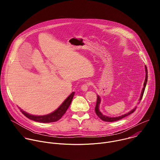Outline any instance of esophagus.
Returning a JSON list of instances; mask_svg holds the SVG:
<instances>
[{
	"mask_svg": "<svg viewBox=\"0 0 160 160\" xmlns=\"http://www.w3.org/2000/svg\"><path fill=\"white\" fill-rule=\"evenodd\" d=\"M89 86V83H85L83 85H82L81 87V90H83V91H87L88 90V87Z\"/></svg>",
	"mask_w": 160,
	"mask_h": 160,
	"instance_id": "obj_1",
	"label": "esophagus"
}]
</instances>
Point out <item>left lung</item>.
<instances>
[{
  "mask_svg": "<svg viewBox=\"0 0 160 160\" xmlns=\"http://www.w3.org/2000/svg\"><path fill=\"white\" fill-rule=\"evenodd\" d=\"M145 70H146V78H145V80H144V87L142 90V92H141V96H140V99H139V102L141 101L142 98V96H143V94H144V90H145V88H146V83H147V81H148V70H147V67L145 66ZM101 103V98L99 97V95H97V102H96V108H95V111H96V115L103 121L104 122H115V121H118V120H120L128 115H130L131 113L135 111V110L136 109L137 107H135L134 109H133L132 110H131L130 112H127V113H125V115H123L120 117H106L105 115H103L101 113V112L99 111V104Z\"/></svg>",
  "mask_w": 160,
  "mask_h": 160,
  "instance_id": "1",
  "label": "left lung"
}]
</instances>
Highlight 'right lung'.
Returning <instances> with one entry per match:
<instances>
[{
  "label": "right lung",
  "instance_id": "add662e5",
  "mask_svg": "<svg viewBox=\"0 0 160 160\" xmlns=\"http://www.w3.org/2000/svg\"><path fill=\"white\" fill-rule=\"evenodd\" d=\"M75 92H73L69 96H68L64 101L62 103V104L54 112L49 114V115H43V116H35L32 115H30V114L25 112L24 111H22V109H20L21 112L23 114V115L27 117L28 118L40 122V123H51V122H54L58 121L62 116L67 111L68 108H69L72 101Z\"/></svg>",
  "mask_w": 160,
  "mask_h": 160
}]
</instances>
